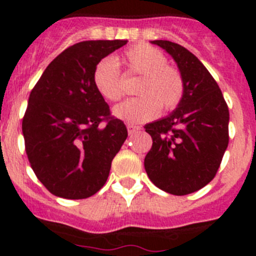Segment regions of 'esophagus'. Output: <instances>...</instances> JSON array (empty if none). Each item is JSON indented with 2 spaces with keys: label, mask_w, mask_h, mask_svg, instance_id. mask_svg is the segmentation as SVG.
<instances>
[{
  "label": "esophagus",
  "mask_w": 256,
  "mask_h": 256,
  "mask_svg": "<svg viewBox=\"0 0 256 256\" xmlns=\"http://www.w3.org/2000/svg\"><path fill=\"white\" fill-rule=\"evenodd\" d=\"M126 130H128V133H130V134H133V133L138 132V130H141V126H134V124H128V126H126Z\"/></svg>",
  "instance_id": "34e87169"
}]
</instances>
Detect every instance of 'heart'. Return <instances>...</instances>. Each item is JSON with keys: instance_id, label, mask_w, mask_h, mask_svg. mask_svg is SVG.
Masks as SVG:
<instances>
[{"instance_id": "heart-1", "label": "heart", "mask_w": 256, "mask_h": 256, "mask_svg": "<svg viewBox=\"0 0 256 256\" xmlns=\"http://www.w3.org/2000/svg\"><path fill=\"white\" fill-rule=\"evenodd\" d=\"M124 62L130 73L142 76L137 86V94L141 96L115 106V116L128 123H144L159 114L160 108L172 112L183 100L182 73L168 65V58L159 48L146 44H136L124 52ZM92 79L97 92L106 100L114 102L123 97V79L115 58L98 61Z\"/></svg>"}]
</instances>
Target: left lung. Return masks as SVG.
I'll use <instances>...</instances> for the list:
<instances>
[{
    "label": "left lung",
    "mask_w": 256,
    "mask_h": 256,
    "mask_svg": "<svg viewBox=\"0 0 256 256\" xmlns=\"http://www.w3.org/2000/svg\"><path fill=\"white\" fill-rule=\"evenodd\" d=\"M152 44L177 62L184 96L170 115L144 126L152 138L144 169L162 191L188 195L216 177L230 141V112L216 79L192 52L170 40Z\"/></svg>",
    "instance_id": "obj_1"
}]
</instances>
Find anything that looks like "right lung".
<instances>
[{
	"label": "right lung",
	"instance_id": "add662e5",
	"mask_svg": "<svg viewBox=\"0 0 256 256\" xmlns=\"http://www.w3.org/2000/svg\"><path fill=\"white\" fill-rule=\"evenodd\" d=\"M126 40H84L50 62L29 94L22 136L30 166L52 195L87 198L106 183L128 137L94 84L97 62ZM104 122V124H101Z\"/></svg>",
	"mask_w": 256,
	"mask_h": 256
}]
</instances>
